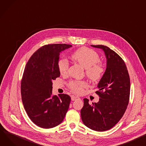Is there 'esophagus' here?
<instances>
[{
    "label": "esophagus",
    "mask_w": 146,
    "mask_h": 146,
    "mask_svg": "<svg viewBox=\"0 0 146 146\" xmlns=\"http://www.w3.org/2000/svg\"><path fill=\"white\" fill-rule=\"evenodd\" d=\"M72 101H74V100H78V99H80V98L78 96H72Z\"/></svg>",
    "instance_id": "esophagus-1"
}]
</instances>
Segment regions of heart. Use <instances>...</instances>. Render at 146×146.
<instances>
[{
  "instance_id": "b5f03b06",
  "label": "heart",
  "mask_w": 146,
  "mask_h": 146,
  "mask_svg": "<svg viewBox=\"0 0 146 146\" xmlns=\"http://www.w3.org/2000/svg\"><path fill=\"white\" fill-rule=\"evenodd\" d=\"M71 57L73 60L84 68L86 74L89 79L93 82H98L101 79L104 69L97 64L100 60V57L94 50L89 48L82 47L74 52ZM57 67L60 74L64 75L67 73L69 63L64 59H60L57 62ZM87 86V84L83 81H72L69 83L70 89L79 93H81Z\"/></svg>"
}]
</instances>
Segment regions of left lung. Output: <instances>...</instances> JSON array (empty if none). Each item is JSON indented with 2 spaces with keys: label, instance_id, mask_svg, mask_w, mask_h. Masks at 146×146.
Instances as JSON below:
<instances>
[{
  "label": "left lung",
  "instance_id": "obj_1",
  "mask_svg": "<svg viewBox=\"0 0 146 146\" xmlns=\"http://www.w3.org/2000/svg\"><path fill=\"white\" fill-rule=\"evenodd\" d=\"M91 46L104 51L106 69L96 92L99 101L90 105L88 99H84L81 117L87 127L103 131L114 127L124 114L129 102L130 80L127 67L118 54L108 46Z\"/></svg>",
  "mask_w": 146,
  "mask_h": 146
}]
</instances>
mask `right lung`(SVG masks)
<instances>
[{"label": "right lung", "instance_id": "1", "mask_svg": "<svg viewBox=\"0 0 146 146\" xmlns=\"http://www.w3.org/2000/svg\"><path fill=\"white\" fill-rule=\"evenodd\" d=\"M72 46L44 45L26 63L21 82L22 100L29 117L40 127L50 129L60 124L69 109L70 97L53 95L52 81L60 75L57 67L60 52Z\"/></svg>", "mask_w": 146, "mask_h": 146}]
</instances>
